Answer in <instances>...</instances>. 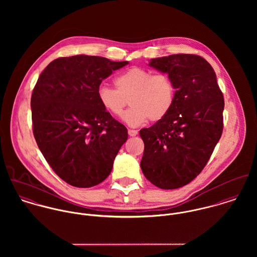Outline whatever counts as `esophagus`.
I'll use <instances>...</instances> for the list:
<instances>
[{
    "instance_id": "esophagus-1",
    "label": "esophagus",
    "mask_w": 257,
    "mask_h": 257,
    "mask_svg": "<svg viewBox=\"0 0 257 257\" xmlns=\"http://www.w3.org/2000/svg\"><path fill=\"white\" fill-rule=\"evenodd\" d=\"M138 135V131L136 130H128V136L130 137H136Z\"/></svg>"
}]
</instances>
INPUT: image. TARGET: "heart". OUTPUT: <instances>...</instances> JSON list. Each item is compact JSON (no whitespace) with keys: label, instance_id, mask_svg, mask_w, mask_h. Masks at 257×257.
Instances as JSON below:
<instances>
[{"label":"heart","instance_id":"heart-1","mask_svg":"<svg viewBox=\"0 0 257 257\" xmlns=\"http://www.w3.org/2000/svg\"><path fill=\"white\" fill-rule=\"evenodd\" d=\"M112 88L107 84L98 87L97 95L102 106L113 115L121 114L130 99L132 108L122 114V120L132 127L147 119L158 121L165 117L175 101V86L166 74H153L133 67L118 75Z\"/></svg>","mask_w":257,"mask_h":257}]
</instances>
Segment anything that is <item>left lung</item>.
<instances>
[{"label":"left lung","mask_w":257,"mask_h":257,"mask_svg":"<svg viewBox=\"0 0 257 257\" xmlns=\"http://www.w3.org/2000/svg\"><path fill=\"white\" fill-rule=\"evenodd\" d=\"M148 65L171 78L175 101L165 117L140 131L141 167L156 187L177 189L201 173L220 141L223 96L213 67L201 56L172 54Z\"/></svg>","instance_id":"left-lung-1"}]
</instances>
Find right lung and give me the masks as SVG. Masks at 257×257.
<instances>
[{
	"label": "right lung",
	"mask_w": 257,
	"mask_h": 257,
	"mask_svg": "<svg viewBox=\"0 0 257 257\" xmlns=\"http://www.w3.org/2000/svg\"><path fill=\"white\" fill-rule=\"evenodd\" d=\"M127 64L75 55L53 60L40 74L31 101L34 136L47 163L66 183L89 188L110 175L127 130L102 106L97 90Z\"/></svg>",
	"instance_id": "1"
}]
</instances>
